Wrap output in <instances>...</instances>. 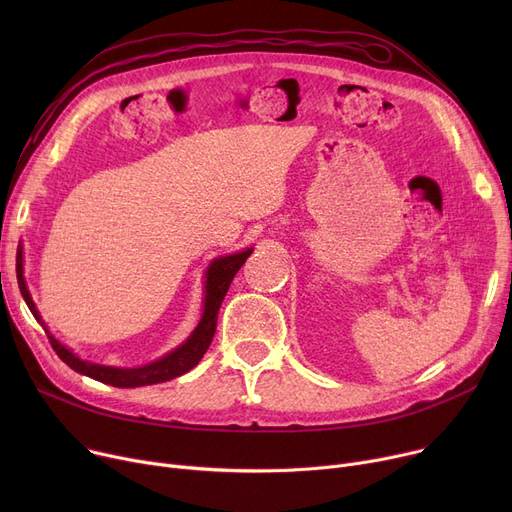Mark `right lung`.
Here are the masks:
<instances>
[{
  "mask_svg": "<svg viewBox=\"0 0 512 512\" xmlns=\"http://www.w3.org/2000/svg\"><path fill=\"white\" fill-rule=\"evenodd\" d=\"M253 253V249L240 251L234 255H226V257H218L213 259L205 272V299H203V315L199 326L195 328V332L186 338V342H182L178 348H174L172 353L164 355L161 359L143 365V367H132V369H124V367H107V365H97L91 361H83L80 357H76L70 348H66L62 342H58L49 334V330L45 328V324L41 321V315L31 299V292L26 288L24 282V259H22V247H18L16 253V278H18V288L24 303L29 305L31 313L35 315V319L45 328L47 338L53 346L56 355L74 371L89 375V378L110 384L116 388H137V386H151V384H161L178 378V375L191 371L207 353V348L213 340L215 334V326H218V311L222 307V301L226 297V292L230 288V282L234 280L236 272L245 265L247 257Z\"/></svg>",
  "mask_w": 512,
  "mask_h": 512,
  "instance_id": "add662e5",
  "label": "right lung"
}]
</instances>
